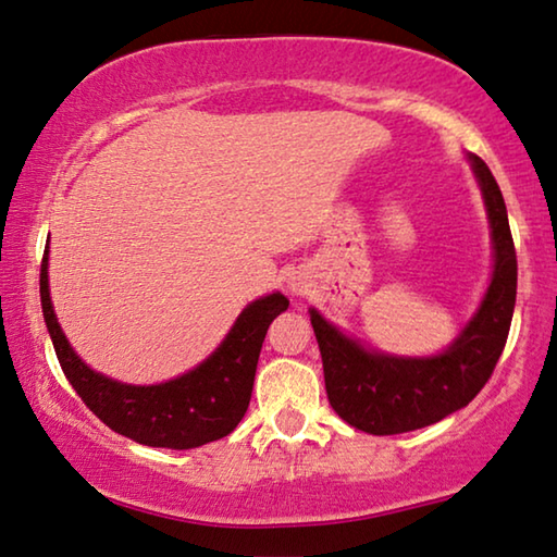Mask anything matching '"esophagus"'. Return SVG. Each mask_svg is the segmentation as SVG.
<instances>
[{"label": "esophagus", "mask_w": 557, "mask_h": 557, "mask_svg": "<svg viewBox=\"0 0 557 557\" xmlns=\"http://www.w3.org/2000/svg\"><path fill=\"white\" fill-rule=\"evenodd\" d=\"M289 287H293V293H305V287L302 285H299V282H293V285H289Z\"/></svg>", "instance_id": "1"}]
</instances>
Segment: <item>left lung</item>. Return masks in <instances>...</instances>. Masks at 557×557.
I'll return each instance as SVG.
<instances>
[{"instance_id":"8db88e82","label":"left lung","mask_w":557,"mask_h":557,"mask_svg":"<svg viewBox=\"0 0 557 557\" xmlns=\"http://www.w3.org/2000/svg\"><path fill=\"white\" fill-rule=\"evenodd\" d=\"M471 163L488 208L496 268L479 314L444 355L431 359L372 355L324 322L320 312H310L332 409L367 434H404L463 409L488 382L506 347L518 287L516 245L496 178L479 156H471Z\"/></svg>"}]
</instances>
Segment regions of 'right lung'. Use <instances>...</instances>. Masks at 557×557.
Segmentation results:
<instances>
[{
    "instance_id": "right-lung-1",
    "label": "right lung",
    "mask_w": 557,
    "mask_h": 557,
    "mask_svg": "<svg viewBox=\"0 0 557 557\" xmlns=\"http://www.w3.org/2000/svg\"><path fill=\"white\" fill-rule=\"evenodd\" d=\"M47 252L39 275L44 322L69 384L106 426L138 444L161 448H196L231 434L250 404L268 326L289 305L285 295H268L245 307L225 342L193 372L165 384L131 386L91 372L69 347L51 310Z\"/></svg>"
}]
</instances>
